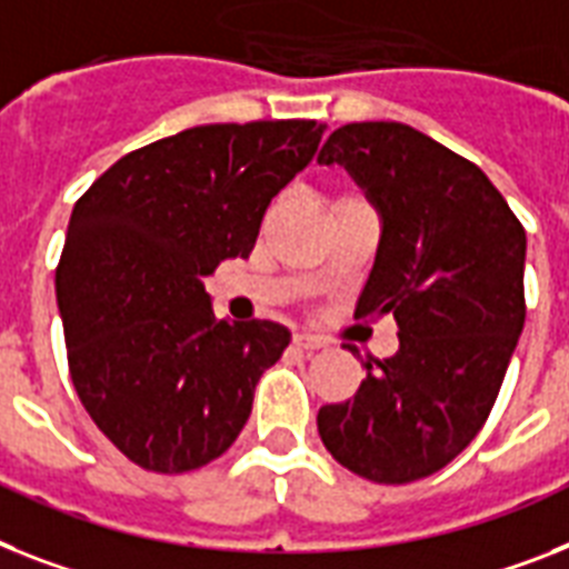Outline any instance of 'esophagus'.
<instances>
[{"label":"esophagus","mask_w":569,"mask_h":569,"mask_svg":"<svg viewBox=\"0 0 569 569\" xmlns=\"http://www.w3.org/2000/svg\"><path fill=\"white\" fill-rule=\"evenodd\" d=\"M293 346L296 349H305V351H317L326 346V340H322V337H313V335H305V331H299V335H293Z\"/></svg>","instance_id":"obj_1"}]
</instances>
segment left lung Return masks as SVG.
Instances as JSON below:
<instances>
[{
	"instance_id": "left-lung-1",
	"label": "left lung",
	"mask_w": 569,
	"mask_h": 569,
	"mask_svg": "<svg viewBox=\"0 0 569 569\" xmlns=\"http://www.w3.org/2000/svg\"><path fill=\"white\" fill-rule=\"evenodd\" d=\"M317 162H340L383 223L355 317L398 322L396 355L366 360L319 436L351 473L403 486L457 459L495 407L527 319V232L480 168L401 121L337 127Z\"/></svg>"
}]
</instances>
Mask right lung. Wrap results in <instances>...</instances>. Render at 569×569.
Here are the masks:
<instances>
[{"mask_svg":"<svg viewBox=\"0 0 569 569\" xmlns=\"http://www.w3.org/2000/svg\"><path fill=\"white\" fill-rule=\"evenodd\" d=\"M311 119L203 124L130 150L74 203L54 288L74 392L144 471L186 473L238 439L284 326L229 322L203 279L250 258L267 206L313 159Z\"/></svg>","mask_w":569,"mask_h":569,"instance_id":"1","label":"right lung"}]
</instances>
